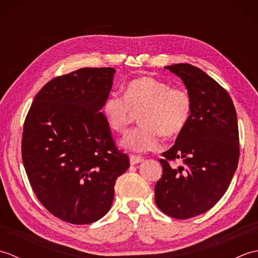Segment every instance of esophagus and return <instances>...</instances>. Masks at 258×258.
<instances>
[{"label":"esophagus","mask_w":258,"mask_h":258,"mask_svg":"<svg viewBox=\"0 0 258 258\" xmlns=\"http://www.w3.org/2000/svg\"><path fill=\"white\" fill-rule=\"evenodd\" d=\"M141 162H143V158L140 156H135V155H131L130 156V163L131 165H135V164H139Z\"/></svg>","instance_id":"esophagus-1"}]
</instances>
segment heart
<instances>
[{"label": "heart", "mask_w": 258, "mask_h": 258, "mask_svg": "<svg viewBox=\"0 0 258 258\" xmlns=\"http://www.w3.org/2000/svg\"><path fill=\"white\" fill-rule=\"evenodd\" d=\"M139 112L141 125L124 136L120 146L135 153L155 151L161 146V134L173 136L184 130L190 117L191 98L182 87L141 76L125 85L123 96L111 93L102 106L109 128L117 133H124Z\"/></svg>", "instance_id": "obj_1"}]
</instances>
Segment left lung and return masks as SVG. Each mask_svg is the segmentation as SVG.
<instances>
[{
  "instance_id": "left-lung-1",
  "label": "left lung",
  "mask_w": 258,
  "mask_h": 258,
  "mask_svg": "<svg viewBox=\"0 0 258 258\" xmlns=\"http://www.w3.org/2000/svg\"><path fill=\"white\" fill-rule=\"evenodd\" d=\"M182 80L191 98L188 123L163 153L155 203L168 216L186 220L207 212L225 194L239 158L237 115L226 90L190 64L165 67ZM183 162L169 166L172 160Z\"/></svg>"
}]
</instances>
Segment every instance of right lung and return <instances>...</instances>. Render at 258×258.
<instances>
[{"mask_svg":"<svg viewBox=\"0 0 258 258\" xmlns=\"http://www.w3.org/2000/svg\"><path fill=\"white\" fill-rule=\"evenodd\" d=\"M112 68H85L48 82L24 122L22 160L46 210L71 224H91L109 211L116 178L130 167L101 112Z\"/></svg>","mask_w":258,"mask_h":258,"instance_id":"add662e5","label":"right lung"}]
</instances>
